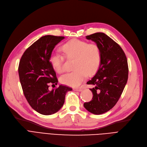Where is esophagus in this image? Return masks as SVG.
I'll use <instances>...</instances> for the list:
<instances>
[{
    "instance_id": "1",
    "label": "esophagus",
    "mask_w": 147,
    "mask_h": 147,
    "mask_svg": "<svg viewBox=\"0 0 147 147\" xmlns=\"http://www.w3.org/2000/svg\"><path fill=\"white\" fill-rule=\"evenodd\" d=\"M73 90L75 91H81L82 90V89L80 88H73Z\"/></svg>"
}]
</instances>
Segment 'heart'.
I'll return each mask as SVG.
<instances>
[{
    "instance_id": "obj_1",
    "label": "heart",
    "mask_w": 147,
    "mask_h": 147,
    "mask_svg": "<svg viewBox=\"0 0 147 147\" xmlns=\"http://www.w3.org/2000/svg\"><path fill=\"white\" fill-rule=\"evenodd\" d=\"M62 51L67 59H74V71L65 74L61 78V82L71 87H78L87 78L88 74H94L100 65L101 52L96 43H88L84 40L73 39L65 43ZM50 62L53 69L61 74L65 71L64 59L58 53H53Z\"/></svg>"
}]
</instances>
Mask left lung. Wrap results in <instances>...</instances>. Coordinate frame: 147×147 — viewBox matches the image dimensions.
<instances>
[{
	"label": "left lung",
	"instance_id": "left-lung-1",
	"mask_svg": "<svg viewBox=\"0 0 147 147\" xmlns=\"http://www.w3.org/2000/svg\"><path fill=\"white\" fill-rule=\"evenodd\" d=\"M94 42L101 52V62L94 76L86 84L93 85L90 90L93 98L84 104V107L94 115H101L115 106L127 82V59L122 48L103 32L86 36Z\"/></svg>",
	"mask_w": 147,
	"mask_h": 147
}]
</instances>
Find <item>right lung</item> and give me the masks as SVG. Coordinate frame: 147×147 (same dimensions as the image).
Returning a JSON list of instances; mask_svg holds the SVG:
<instances>
[{"label":"right lung","mask_w":147,"mask_h":147,"mask_svg":"<svg viewBox=\"0 0 147 147\" xmlns=\"http://www.w3.org/2000/svg\"><path fill=\"white\" fill-rule=\"evenodd\" d=\"M63 36L47 35L40 37L25 50L19 62L20 82L26 99L32 109L43 115H51L62 107L65 94L72 88L64 85L49 90L58 80L50 57Z\"/></svg>","instance_id":"1"}]
</instances>
